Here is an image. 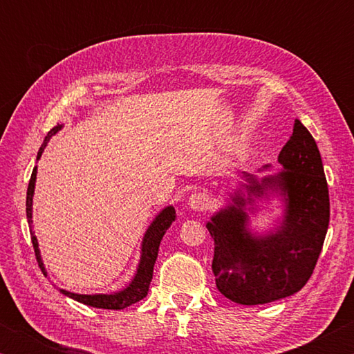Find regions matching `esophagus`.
Instances as JSON below:
<instances>
[{
    "label": "esophagus",
    "mask_w": 354,
    "mask_h": 354,
    "mask_svg": "<svg viewBox=\"0 0 354 354\" xmlns=\"http://www.w3.org/2000/svg\"><path fill=\"white\" fill-rule=\"evenodd\" d=\"M189 206L194 209V211H205L209 206V196L203 192H195L194 195L189 198Z\"/></svg>",
    "instance_id": "34e87169"
}]
</instances>
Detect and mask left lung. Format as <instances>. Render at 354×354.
Wrapping results in <instances>:
<instances>
[{"mask_svg": "<svg viewBox=\"0 0 354 354\" xmlns=\"http://www.w3.org/2000/svg\"><path fill=\"white\" fill-rule=\"evenodd\" d=\"M283 171L261 181L247 175L248 195L267 190L286 195V217L274 234L256 237L247 230L245 205L237 194L206 225L214 239L212 272L217 289L239 304H266L293 295L308 283L325 242L329 194L320 151L306 127L295 120L278 156ZM267 169V165L263 167Z\"/></svg>", "mask_w": 354, "mask_h": 354, "instance_id": "left-lung-1", "label": "left lung"}]
</instances>
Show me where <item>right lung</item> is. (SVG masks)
Returning <instances> with one entry per match:
<instances>
[{
	"mask_svg": "<svg viewBox=\"0 0 354 354\" xmlns=\"http://www.w3.org/2000/svg\"><path fill=\"white\" fill-rule=\"evenodd\" d=\"M59 129H61V127H55L50 133L46 134L45 140L41 143V147L37 153V160L40 159L41 153H44L46 143L50 142L51 136L56 134ZM35 175H37V167H34L31 179H29L28 192H26V217H28L29 225H32V195H34V185H35ZM175 218H176L175 207L169 206L154 218L151 225H149L147 234L143 237V242H142V257H140L139 268H137L136 277L133 281H131V284L127 287V289H123L122 292H117V293H111V295H103V293H101V295H80V293H71L64 289H59V290H61L64 295L76 299V301L87 304V306L100 308V309H124L131 306V304L140 301L142 298L147 297L149 283H151L153 279V268H154L156 259H158L160 241H162L165 231L169 230L170 225L175 221ZM31 241H32L35 259L39 262L40 270L44 272V274H46L44 262L40 259L37 239H35L32 231H31Z\"/></svg>",
	"mask_w": 354,
	"mask_h": 354,
	"instance_id": "1",
	"label": "right lung"
}]
</instances>
